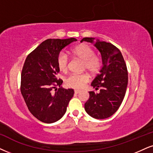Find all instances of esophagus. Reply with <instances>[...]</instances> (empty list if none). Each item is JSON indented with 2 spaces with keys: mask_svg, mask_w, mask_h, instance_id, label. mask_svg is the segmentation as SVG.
Here are the masks:
<instances>
[{
  "mask_svg": "<svg viewBox=\"0 0 153 153\" xmlns=\"http://www.w3.org/2000/svg\"><path fill=\"white\" fill-rule=\"evenodd\" d=\"M74 92H75V94H79L80 92H81V90L75 89V90H74Z\"/></svg>",
  "mask_w": 153,
  "mask_h": 153,
  "instance_id": "1",
  "label": "esophagus"
}]
</instances>
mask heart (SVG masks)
Masks as SVG:
<instances>
[{"label":"heart","mask_w":153,"mask_h":153,"mask_svg":"<svg viewBox=\"0 0 153 153\" xmlns=\"http://www.w3.org/2000/svg\"><path fill=\"white\" fill-rule=\"evenodd\" d=\"M74 56L83 61V69L89 71L91 74H96L101 69V62L99 57L95 55V52L91 47L86 44L78 45L71 50ZM56 65L60 71L65 72L69 67V58L67 54L61 52L56 59ZM89 81L88 74H71L66 79V84L69 87L81 88Z\"/></svg>","instance_id":"heart-1"}]
</instances>
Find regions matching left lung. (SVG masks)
Returning <instances> with one entry per match:
<instances>
[{"instance_id":"8db88e82","label":"left lung","mask_w":153,"mask_h":153,"mask_svg":"<svg viewBox=\"0 0 153 153\" xmlns=\"http://www.w3.org/2000/svg\"><path fill=\"white\" fill-rule=\"evenodd\" d=\"M93 43L99 51L102 67L91 85L99 92L89 91L84 104L86 112L97 119H105L114 114L125 97L128 85L127 67L120 51L111 43L84 37L81 42Z\"/></svg>"}]
</instances>
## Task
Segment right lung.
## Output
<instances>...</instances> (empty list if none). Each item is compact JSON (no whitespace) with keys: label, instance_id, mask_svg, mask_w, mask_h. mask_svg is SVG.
I'll return each instance as SVG.
<instances>
[{"label":"right lung","instance_id":"1","mask_svg":"<svg viewBox=\"0 0 153 153\" xmlns=\"http://www.w3.org/2000/svg\"><path fill=\"white\" fill-rule=\"evenodd\" d=\"M77 39H48L26 58L21 74L20 91L30 113L39 120L52 123L65 114L74 91L61 87L56 59L62 49ZM59 85L57 89L55 86ZM55 88L54 92L52 88Z\"/></svg>","mask_w":153,"mask_h":153}]
</instances>
